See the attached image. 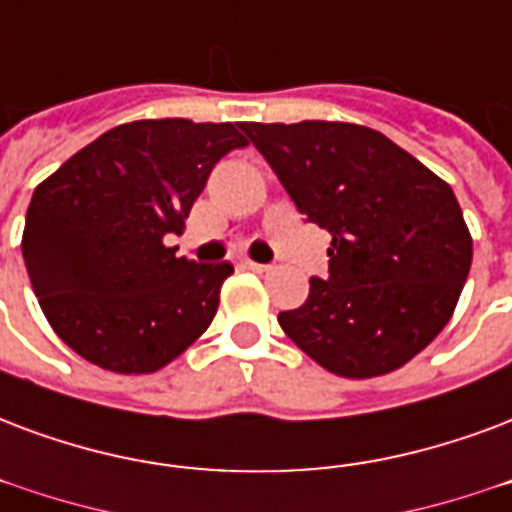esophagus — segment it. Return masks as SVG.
<instances>
[{
    "label": "esophagus",
    "instance_id": "esophagus-1",
    "mask_svg": "<svg viewBox=\"0 0 512 512\" xmlns=\"http://www.w3.org/2000/svg\"><path fill=\"white\" fill-rule=\"evenodd\" d=\"M244 268H249V271H255V273L268 271V265H265V263H252V260H247V263H244Z\"/></svg>",
    "mask_w": 512,
    "mask_h": 512
}]
</instances>
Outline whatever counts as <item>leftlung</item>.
<instances>
[{
  "label": "left lung",
  "mask_w": 512,
  "mask_h": 512,
  "mask_svg": "<svg viewBox=\"0 0 512 512\" xmlns=\"http://www.w3.org/2000/svg\"><path fill=\"white\" fill-rule=\"evenodd\" d=\"M308 222L325 228L327 279L279 325L322 368L373 378L403 368L448 325L473 263L454 190L373 128L244 123Z\"/></svg>",
  "instance_id": "1"
}]
</instances>
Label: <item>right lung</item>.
<instances>
[{
  "label": "right lung",
  "mask_w": 512,
  "mask_h": 512,
  "mask_svg": "<svg viewBox=\"0 0 512 512\" xmlns=\"http://www.w3.org/2000/svg\"><path fill=\"white\" fill-rule=\"evenodd\" d=\"M233 123L134 120L74 152L31 195L23 263L61 341L112 373H155L204 335L230 263H195L179 236Z\"/></svg>",
  "instance_id": "add662e5"
}]
</instances>
